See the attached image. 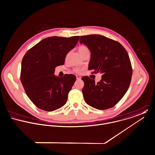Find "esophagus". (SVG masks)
<instances>
[{
	"label": "esophagus",
	"mask_w": 155,
	"mask_h": 155,
	"mask_svg": "<svg viewBox=\"0 0 155 155\" xmlns=\"http://www.w3.org/2000/svg\"><path fill=\"white\" fill-rule=\"evenodd\" d=\"M76 78H77V80H81V77L80 75H76Z\"/></svg>",
	"instance_id": "obj_1"
}]
</instances>
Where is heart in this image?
I'll list each match as a JSON object with an SVG mask.
<instances>
[{"label": "heart", "instance_id": "heart-1", "mask_svg": "<svg viewBox=\"0 0 155 155\" xmlns=\"http://www.w3.org/2000/svg\"><path fill=\"white\" fill-rule=\"evenodd\" d=\"M78 51L80 52V53L81 54V56H83L85 53L87 52V51H90L89 49L85 45H81L78 48ZM83 68H80V67H77L74 68L73 71L77 74H80L83 72Z\"/></svg>", "mask_w": 155, "mask_h": 155}]
</instances>
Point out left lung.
Here are the masks:
<instances>
[{
	"label": "left lung",
	"instance_id": "8db88e82",
	"mask_svg": "<svg viewBox=\"0 0 155 155\" xmlns=\"http://www.w3.org/2000/svg\"><path fill=\"white\" fill-rule=\"evenodd\" d=\"M80 42L91 51L89 69L93 74H102L97 83L87 76L81 78L86 102L100 110L113 107L124 97L131 81L132 68L126 50L119 42L100 35L81 36Z\"/></svg>",
	"mask_w": 155,
	"mask_h": 155
}]
</instances>
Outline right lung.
Instances as JSON below:
<instances>
[{"instance_id": "add662e5", "label": "right lung", "mask_w": 155, "mask_h": 155, "mask_svg": "<svg viewBox=\"0 0 155 155\" xmlns=\"http://www.w3.org/2000/svg\"><path fill=\"white\" fill-rule=\"evenodd\" d=\"M79 38V36L48 37L25 54L20 80L26 94L38 108L53 111L66 103L76 77L65 74L58 77L54 74L56 66L64 64L66 54L76 45Z\"/></svg>"}]
</instances>
